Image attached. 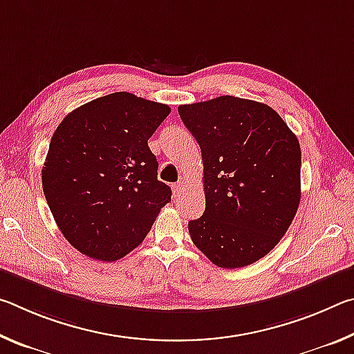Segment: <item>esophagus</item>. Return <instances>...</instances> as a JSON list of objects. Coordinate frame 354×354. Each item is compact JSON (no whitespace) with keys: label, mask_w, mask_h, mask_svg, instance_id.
I'll list each match as a JSON object with an SVG mask.
<instances>
[{"label":"esophagus","mask_w":354,"mask_h":354,"mask_svg":"<svg viewBox=\"0 0 354 354\" xmlns=\"http://www.w3.org/2000/svg\"><path fill=\"white\" fill-rule=\"evenodd\" d=\"M171 190H173V195L179 196L183 194V181H178L176 184L171 185Z\"/></svg>","instance_id":"obj_1"}]
</instances>
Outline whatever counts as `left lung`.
Returning <instances> with one entry per match:
<instances>
[{"mask_svg":"<svg viewBox=\"0 0 354 354\" xmlns=\"http://www.w3.org/2000/svg\"><path fill=\"white\" fill-rule=\"evenodd\" d=\"M201 148L206 207L189 221L192 242L221 268L250 266L289 230L301 196V149L270 106L237 97L183 104Z\"/></svg>","mask_w":354,"mask_h":354,"instance_id":"8db88e82","label":"left lung"}]
</instances>
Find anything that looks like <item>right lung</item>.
I'll return each instance as SVG.
<instances>
[{
  "label": "right lung",
  "instance_id": "right-lung-1",
  "mask_svg": "<svg viewBox=\"0 0 354 354\" xmlns=\"http://www.w3.org/2000/svg\"><path fill=\"white\" fill-rule=\"evenodd\" d=\"M167 104L128 92L70 112L51 137L41 185L64 237L92 259L118 261L143 242L171 189L148 139Z\"/></svg>",
  "mask_w": 354,
  "mask_h": 354
}]
</instances>
